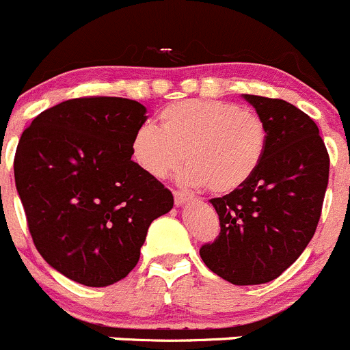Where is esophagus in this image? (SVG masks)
<instances>
[{
    "mask_svg": "<svg viewBox=\"0 0 350 350\" xmlns=\"http://www.w3.org/2000/svg\"><path fill=\"white\" fill-rule=\"evenodd\" d=\"M189 200H191V196L186 195V193H183V191H174V203H176V205H178V206L185 205V203L189 202Z\"/></svg>",
    "mask_w": 350,
    "mask_h": 350,
    "instance_id": "obj_1",
    "label": "esophagus"
}]
</instances>
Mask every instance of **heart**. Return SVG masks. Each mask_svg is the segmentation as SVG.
<instances>
[{"mask_svg": "<svg viewBox=\"0 0 350 350\" xmlns=\"http://www.w3.org/2000/svg\"><path fill=\"white\" fill-rule=\"evenodd\" d=\"M269 147V130L258 113L237 104L188 99L159 113V128L142 124L131 138L135 164L154 179L179 169L188 186L226 195L246 185Z\"/></svg>", "mask_w": 350, "mask_h": 350, "instance_id": "1", "label": "heart"}]
</instances>
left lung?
Returning a JSON list of instances; mask_svg holds the SVG:
<instances>
[{
    "label": "left lung",
    "mask_w": 350,
    "mask_h": 350,
    "mask_svg": "<svg viewBox=\"0 0 350 350\" xmlns=\"http://www.w3.org/2000/svg\"><path fill=\"white\" fill-rule=\"evenodd\" d=\"M269 130V147L253 178L212 198L220 222L203 263L234 286L277 279L299 258L317 230L330 157L317 123L282 99L244 96Z\"/></svg>",
    "instance_id": "1"
}]
</instances>
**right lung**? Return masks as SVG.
I'll use <instances>...</instances> for the list:
<instances>
[{
  "label": "right lung",
  "mask_w": 350,
  "mask_h": 350,
  "mask_svg": "<svg viewBox=\"0 0 350 350\" xmlns=\"http://www.w3.org/2000/svg\"><path fill=\"white\" fill-rule=\"evenodd\" d=\"M147 109L123 97H80L42 111L22 133L13 171L40 256L68 279L106 287L140 260L172 193L131 161Z\"/></svg>",
  "instance_id": "1"
}]
</instances>
